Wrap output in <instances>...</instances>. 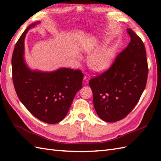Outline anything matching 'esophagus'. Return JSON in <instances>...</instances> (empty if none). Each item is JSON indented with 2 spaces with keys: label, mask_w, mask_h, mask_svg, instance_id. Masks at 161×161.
Wrapping results in <instances>:
<instances>
[{
  "label": "esophagus",
  "mask_w": 161,
  "mask_h": 161,
  "mask_svg": "<svg viewBox=\"0 0 161 161\" xmlns=\"http://www.w3.org/2000/svg\"><path fill=\"white\" fill-rule=\"evenodd\" d=\"M84 80L85 81H86V82H88V81H89V80H90V75H88V73L85 74V75L84 76Z\"/></svg>",
  "instance_id": "obj_1"
}]
</instances>
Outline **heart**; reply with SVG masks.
<instances>
[{
  "label": "heart",
  "instance_id": "b5f03b06",
  "mask_svg": "<svg viewBox=\"0 0 161 161\" xmlns=\"http://www.w3.org/2000/svg\"><path fill=\"white\" fill-rule=\"evenodd\" d=\"M114 54L111 50L104 51L95 54L88 60V65L92 70L97 72H102L111 66Z\"/></svg>",
  "mask_w": 161,
  "mask_h": 161
}]
</instances>
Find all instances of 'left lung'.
I'll return each instance as SVG.
<instances>
[{
	"label": "left lung",
	"instance_id": "8db88e82",
	"mask_svg": "<svg viewBox=\"0 0 161 161\" xmlns=\"http://www.w3.org/2000/svg\"><path fill=\"white\" fill-rule=\"evenodd\" d=\"M131 42L102 74L89 81L93 104L104 121L114 122L125 118L137 104L148 77L147 59L142 39L130 28Z\"/></svg>",
	"mask_w": 161,
	"mask_h": 161
}]
</instances>
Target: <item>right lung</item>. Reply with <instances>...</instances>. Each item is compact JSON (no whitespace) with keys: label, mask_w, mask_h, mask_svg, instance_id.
Masks as SVG:
<instances>
[{"label":"right lung","mask_w":161,"mask_h":161,"mask_svg":"<svg viewBox=\"0 0 161 161\" xmlns=\"http://www.w3.org/2000/svg\"><path fill=\"white\" fill-rule=\"evenodd\" d=\"M32 24L16 42L12 58V80L17 96L39 120L56 124L66 117L75 94L82 87L80 70L61 68L51 73L32 71L23 59V41Z\"/></svg>","instance_id":"obj_1"}]
</instances>
